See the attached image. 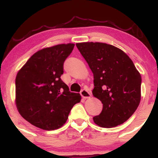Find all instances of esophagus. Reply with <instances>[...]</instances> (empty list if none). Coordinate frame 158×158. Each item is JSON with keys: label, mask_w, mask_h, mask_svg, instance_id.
<instances>
[{"label": "esophagus", "mask_w": 158, "mask_h": 158, "mask_svg": "<svg viewBox=\"0 0 158 158\" xmlns=\"http://www.w3.org/2000/svg\"><path fill=\"white\" fill-rule=\"evenodd\" d=\"M80 94L81 97L84 98V99H88V98H90V96H91L90 95V94L87 90H82L80 92Z\"/></svg>", "instance_id": "obj_1"}]
</instances>
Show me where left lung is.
<instances>
[{
  "label": "left lung",
  "instance_id": "8db88e82",
  "mask_svg": "<svg viewBox=\"0 0 158 158\" xmlns=\"http://www.w3.org/2000/svg\"><path fill=\"white\" fill-rule=\"evenodd\" d=\"M93 72L94 97L102 110L93 117L103 128L123 124L135 112L141 99V75L126 52L101 42L76 44Z\"/></svg>",
  "mask_w": 158,
  "mask_h": 158
}]
</instances>
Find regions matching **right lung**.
Segmentation results:
<instances>
[{
	"label": "right lung",
	"mask_w": 158,
	"mask_h": 158,
	"mask_svg": "<svg viewBox=\"0 0 158 158\" xmlns=\"http://www.w3.org/2000/svg\"><path fill=\"white\" fill-rule=\"evenodd\" d=\"M74 44H61L34 53L18 72L15 104L27 122L50 131L66 123L70 110L81 101L79 94L71 93L61 79L63 64Z\"/></svg>",
	"instance_id": "1"
}]
</instances>
